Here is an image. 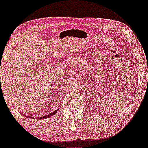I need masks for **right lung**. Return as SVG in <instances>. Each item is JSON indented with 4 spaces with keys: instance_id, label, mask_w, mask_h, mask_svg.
<instances>
[{
    "instance_id": "add662e5",
    "label": "right lung",
    "mask_w": 148,
    "mask_h": 148,
    "mask_svg": "<svg viewBox=\"0 0 148 148\" xmlns=\"http://www.w3.org/2000/svg\"><path fill=\"white\" fill-rule=\"evenodd\" d=\"M58 109H59V108H58V109H57L56 110H55L54 112H52V113H51L50 114H48V115L43 116L42 117H39V118H38V119H47V118H49V117L52 116H53V115H54V114H56L57 112H58ZM27 116H26V117H27ZM27 117H29V118H32V117H31V116H27Z\"/></svg>"
}]
</instances>
